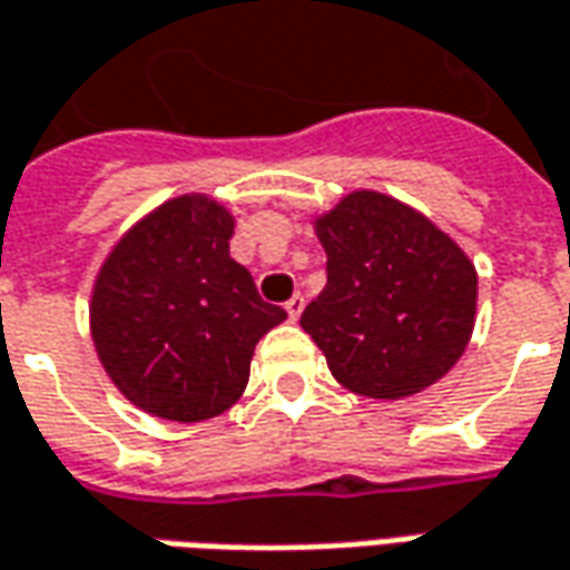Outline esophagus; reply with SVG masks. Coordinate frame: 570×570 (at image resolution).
<instances>
[{"label":"esophagus","instance_id":"1","mask_svg":"<svg viewBox=\"0 0 570 570\" xmlns=\"http://www.w3.org/2000/svg\"><path fill=\"white\" fill-rule=\"evenodd\" d=\"M302 308H305V296H302V293L289 296V302H286V314H289V321H296L298 314H302Z\"/></svg>","mask_w":570,"mask_h":570}]
</instances>
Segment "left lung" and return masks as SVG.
Returning <instances> with one entry per match:
<instances>
[{"label": "left lung", "mask_w": 570, "mask_h": 570, "mask_svg": "<svg viewBox=\"0 0 570 570\" xmlns=\"http://www.w3.org/2000/svg\"><path fill=\"white\" fill-rule=\"evenodd\" d=\"M326 286L302 330L348 392L416 395L460 361L475 326L479 274L435 222L380 190H352L314 218Z\"/></svg>", "instance_id": "8db88e82"}]
</instances>
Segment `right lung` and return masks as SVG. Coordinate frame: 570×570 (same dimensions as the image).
Wrapping results in <instances>:
<instances>
[{"instance_id":"add662e5","label":"right lung","mask_w":570,"mask_h":570,"mask_svg":"<svg viewBox=\"0 0 570 570\" xmlns=\"http://www.w3.org/2000/svg\"><path fill=\"white\" fill-rule=\"evenodd\" d=\"M234 216L181 194L135 222L91 286L101 367L150 416L200 423L244 395L256 342L286 321L230 258Z\"/></svg>"}]
</instances>
